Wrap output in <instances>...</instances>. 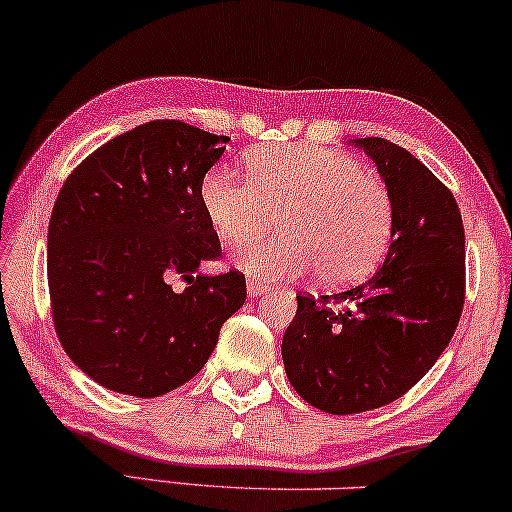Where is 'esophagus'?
I'll use <instances>...</instances> for the list:
<instances>
[{
    "mask_svg": "<svg viewBox=\"0 0 512 512\" xmlns=\"http://www.w3.org/2000/svg\"><path fill=\"white\" fill-rule=\"evenodd\" d=\"M269 290V286L264 281H257V278H248V295L250 297H257V295H264Z\"/></svg>",
    "mask_w": 512,
    "mask_h": 512,
    "instance_id": "esophagus-1",
    "label": "esophagus"
}]
</instances>
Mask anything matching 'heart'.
<instances>
[{
  "mask_svg": "<svg viewBox=\"0 0 512 512\" xmlns=\"http://www.w3.org/2000/svg\"><path fill=\"white\" fill-rule=\"evenodd\" d=\"M200 205L226 243L242 241L279 215L281 235L247 237L234 250L238 267L269 281L316 269L323 286H347L378 267L394 231L387 181L349 155L316 144L255 153L248 179L215 167L200 181Z\"/></svg>",
  "mask_w": 512,
  "mask_h": 512,
  "instance_id": "b5f03b06",
  "label": "heart"
}]
</instances>
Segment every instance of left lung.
<instances>
[{
	"label": "left lung",
	"instance_id": "1",
	"mask_svg": "<svg viewBox=\"0 0 512 512\" xmlns=\"http://www.w3.org/2000/svg\"><path fill=\"white\" fill-rule=\"evenodd\" d=\"M354 144L392 191L390 250L359 286L297 295L281 347L295 392L335 416L404 397L454 338L465 302V229L454 193L392 141Z\"/></svg>",
	"mask_w": 512,
	"mask_h": 512
}]
</instances>
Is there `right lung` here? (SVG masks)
<instances>
[{"label":"right lung","instance_id":"1","mask_svg":"<svg viewBox=\"0 0 512 512\" xmlns=\"http://www.w3.org/2000/svg\"><path fill=\"white\" fill-rule=\"evenodd\" d=\"M229 137L151 120L89 153L49 219L51 319L75 366L113 392L160 397L191 380L245 302V276L196 274L222 243L200 181ZM184 277L187 288L171 281Z\"/></svg>","mask_w":512,"mask_h":512}]
</instances>
